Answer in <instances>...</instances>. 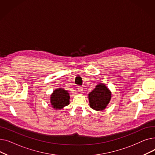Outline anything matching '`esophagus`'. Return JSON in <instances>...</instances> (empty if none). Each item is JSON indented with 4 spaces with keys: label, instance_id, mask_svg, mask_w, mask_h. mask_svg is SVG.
I'll use <instances>...</instances> for the list:
<instances>
[{
    "label": "esophagus",
    "instance_id": "34e87169",
    "mask_svg": "<svg viewBox=\"0 0 155 155\" xmlns=\"http://www.w3.org/2000/svg\"><path fill=\"white\" fill-rule=\"evenodd\" d=\"M77 92H83V88L82 87H77Z\"/></svg>",
    "mask_w": 155,
    "mask_h": 155
}]
</instances>
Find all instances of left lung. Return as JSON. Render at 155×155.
<instances>
[{
	"mask_svg": "<svg viewBox=\"0 0 155 155\" xmlns=\"http://www.w3.org/2000/svg\"><path fill=\"white\" fill-rule=\"evenodd\" d=\"M88 97L91 107L96 110H102L109 103L111 93L104 84H100L88 94Z\"/></svg>",
	"mask_w": 155,
	"mask_h": 155,
	"instance_id": "1",
	"label": "left lung"
}]
</instances>
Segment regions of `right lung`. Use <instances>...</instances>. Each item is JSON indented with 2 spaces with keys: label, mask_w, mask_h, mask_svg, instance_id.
<instances>
[{
  "label": "right lung",
  "mask_w": 155,
  "mask_h": 155,
  "mask_svg": "<svg viewBox=\"0 0 155 155\" xmlns=\"http://www.w3.org/2000/svg\"><path fill=\"white\" fill-rule=\"evenodd\" d=\"M69 102V93L61 88L56 89L51 95V104L55 109H62L63 107L68 105Z\"/></svg>",
  "instance_id": "1"
}]
</instances>
